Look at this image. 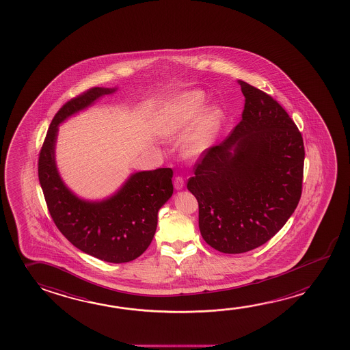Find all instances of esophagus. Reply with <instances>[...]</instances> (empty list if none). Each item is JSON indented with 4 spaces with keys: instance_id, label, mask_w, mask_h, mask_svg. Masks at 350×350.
Listing matches in <instances>:
<instances>
[{
    "instance_id": "obj_1",
    "label": "esophagus",
    "mask_w": 350,
    "mask_h": 350,
    "mask_svg": "<svg viewBox=\"0 0 350 350\" xmlns=\"http://www.w3.org/2000/svg\"><path fill=\"white\" fill-rule=\"evenodd\" d=\"M174 188L177 190L183 189L184 188V178L182 176H177L174 179Z\"/></svg>"
}]
</instances>
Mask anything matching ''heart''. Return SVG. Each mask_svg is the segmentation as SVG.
I'll list each match as a JSON object with an SVG mask.
<instances>
[{"instance_id":"obj_1","label":"heart","mask_w":350,"mask_h":350,"mask_svg":"<svg viewBox=\"0 0 350 350\" xmlns=\"http://www.w3.org/2000/svg\"><path fill=\"white\" fill-rule=\"evenodd\" d=\"M204 106L205 95L201 92H187L168 103L161 115V135L171 138L183 132L200 117ZM222 120L224 112L218 107H212L205 112L188 140V154L198 155L204 152L216 138Z\"/></svg>"}]
</instances>
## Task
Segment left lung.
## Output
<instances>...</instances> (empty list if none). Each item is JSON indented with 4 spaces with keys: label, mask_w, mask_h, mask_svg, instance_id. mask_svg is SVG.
<instances>
[{
    "label": "left lung",
    "mask_w": 350,
    "mask_h": 350,
    "mask_svg": "<svg viewBox=\"0 0 350 350\" xmlns=\"http://www.w3.org/2000/svg\"><path fill=\"white\" fill-rule=\"evenodd\" d=\"M241 120L205 150L187 188L199 204V228L210 247L241 254L269 241L298 206L303 190V137L275 98L238 81Z\"/></svg>",
    "instance_id": "left-lung-1"
}]
</instances>
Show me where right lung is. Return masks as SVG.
Masks as SVG:
<instances>
[{"label":"right lung","instance_id":"1","mask_svg":"<svg viewBox=\"0 0 350 350\" xmlns=\"http://www.w3.org/2000/svg\"><path fill=\"white\" fill-rule=\"evenodd\" d=\"M113 92L90 88L58 109L41 146L38 172L47 208L59 232L81 252L103 261L123 264L139 258L152 241L157 212L173 194L172 170L134 173L112 198L89 202L69 191L55 163L58 124Z\"/></svg>","mask_w":350,"mask_h":350}]
</instances>
